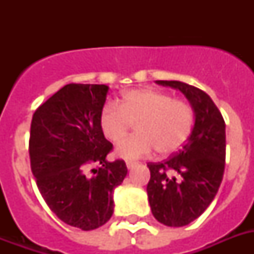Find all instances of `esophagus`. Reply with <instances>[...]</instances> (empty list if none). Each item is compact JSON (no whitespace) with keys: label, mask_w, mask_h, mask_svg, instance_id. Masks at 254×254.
Listing matches in <instances>:
<instances>
[{"label":"esophagus","mask_w":254,"mask_h":254,"mask_svg":"<svg viewBox=\"0 0 254 254\" xmlns=\"http://www.w3.org/2000/svg\"><path fill=\"white\" fill-rule=\"evenodd\" d=\"M135 166H137V162H133V161H127V167L129 170L134 169Z\"/></svg>","instance_id":"34e87169"}]
</instances>
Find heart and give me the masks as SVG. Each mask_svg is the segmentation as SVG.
I'll return each mask as SVG.
<instances>
[{
  "label": "heart",
  "mask_w": 254,
  "mask_h": 254,
  "mask_svg": "<svg viewBox=\"0 0 254 254\" xmlns=\"http://www.w3.org/2000/svg\"><path fill=\"white\" fill-rule=\"evenodd\" d=\"M135 123L137 134L116 147L123 159H138L157 149L171 154L183 146L192 130L193 112L189 104L155 89L125 92L119 104H107L99 117L100 129L111 142H119Z\"/></svg>",
  "instance_id": "obj_1"
}]
</instances>
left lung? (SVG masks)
<instances>
[{
  "label": "left lung",
  "instance_id": "1",
  "mask_svg": "<svg viewBox=\"0 0 254 254\" xmlns=\"http://www.w3.org/2000/svg\"><path fill=\"white\" fill-rule=\"evenodd\" d=\"M155 83L181 91L195 117L182 150L163 162L147 165L151 213L167 227H183L204 212L220 187L225 166V123L212 99L199 88L177 80Z\"/></svg>",
  "mask_w": 254,
  "mask_h": 254
}]
</instances>
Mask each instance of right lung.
<instances>
[{"instance_id":"add662e5","label":"right lung","mask_w":254,"mask_h":254,"mask_svg":"<svg viewBox=\"0 0 254 254\" xmlns=\"http://www.w3.org/2000/svg\"><path fill=\"white\" fill-rule=\"evenodd\" d=\"M108 89L105 84L64 85L35 111L30 129L31 171L42 196L62 221L83 231L111 219L113 191L127 174L123 159H107L112 143L99 117Z\"/></svg>"}]
</instances>
